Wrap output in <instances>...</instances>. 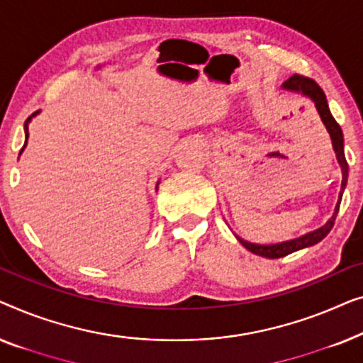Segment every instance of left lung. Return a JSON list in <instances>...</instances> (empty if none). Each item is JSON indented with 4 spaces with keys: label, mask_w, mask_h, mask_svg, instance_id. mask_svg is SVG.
<instances>
[{
    "label": "left lung",
    "mask_w": 363,
    "mask_h": 363,
    "mask_svg": "<svg viewBox=\"0 0 363 363\" xmlns=\"http://www.w3.org/2000/svg\"><path fill=\"white\" fill-rule=\"evenodd\" d=\"M283 89L299 91V94L309 96V99L315 104V108H318V111H319L320 120H323V123L325 125V128H328L329 135H330V140H333V146H334L337 161H339V164L342 167V189H344L347 184V172H349V164H347L345 156H344V136H342V130H340L339 123H337V121L334 120V116L330 115L328 100H325L323 89H320V86L315 84L313 79L304 77V75H299V74H294L293 77H289L288 80H286L283 84ZM340 199H342V192H340L339 202H337V207H335L333 218H330V220L325 223L324 227H320L314 232L306 233V235H303V237L289 240V242L277 243V245L248 243V242H245V240L237 237L238 242L242 243L245 248L250 250L252 253L258 255V257H264V258H281L293 252H298V250H301V248L311 247V245H315L318 242H320V240H323L325 235L330 232V228L334 227L335 216H337V212H339Z\"/></svg>",
    "instance_id": "obj_1"
}]
</instances>
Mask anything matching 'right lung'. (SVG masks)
I'll return each mask as SVG.
<instances>
[{
  "label": "right lung",
  "instance_id": "add662e5",
  "mask_svg": "<svg viewBox=\"0 0 363 363\" xmlns=\"http://www.w3.org/2000/svg\"><path fill=\"white\" fill-rule=\"evenodd\" d=\"M35 113H38V111H35ZM35 113H33V116H34ZM29 120H30V116L26 120V123H24V130H26V140H28V136H29V133H28V121H29ZM24 146H26V143H24ZM24 146H23V150H24ZM23 150H21V151H23Z\"/></svg>",
  "mask_w": 363,
  "mask_h": 363
}]
</instances>
